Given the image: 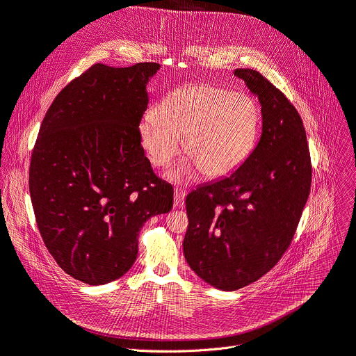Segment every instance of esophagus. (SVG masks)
<instances>
[{
    "label": "esophagus",
    "mask_w": 356,
    "mask_h": 356,
    "mask_svg": "<svg viewBox=\"0 0 356 356\" xmlns=\"http://www.w3.org/2000/svg\"><path fill=\"white\" fill-rule=\"evenodd\" d=\"M183 202H184V192L179 188H175V207L180 208L183 207Z\"/></svg>",
    "instance_id": "1"
}]
</instances>
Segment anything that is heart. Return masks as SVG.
<instances>
[{
  "instance_id": "obj_1",
  "label": "heart",
  "mask_w": 356,
  "mask_h": 356,
  "mask_svg": "<svg viewBox=\"0 0 356 356\" xmlns=\"http://www.w3.org/2000/svg\"><path fill=\"white\" fill-rule=\"evenodd\" d=\"M259 128V106L249 95L186 84L168 92L157 113L143 119L140 140L156 167L172 164L183 141L184 152L192 160L172 170V180H186L196 168L207 177H224L250 157Z\"/></svg>"
}]
</instances>
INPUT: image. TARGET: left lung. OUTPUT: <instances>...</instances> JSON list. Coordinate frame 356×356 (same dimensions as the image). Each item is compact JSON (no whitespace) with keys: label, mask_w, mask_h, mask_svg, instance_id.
I'll return each instance as SVG.
<instances>
[{"label":"left lung","mask_w":356,"mask_h":356,"mask_svg":"<svg viewBox=\"0 0 356 356\" xmlns=\"http://www.w3.org/2000/svg\"><path fill=\"white\" fill-rule=\"evenodd\" d=\"M261 106V136L236 172L186 197L183 253L209 285L236 291L268 273L289 247L310 195L312 160L296 107L256 70L238 68Z\"/></svg>","instance_id":"1"}]
</instances>
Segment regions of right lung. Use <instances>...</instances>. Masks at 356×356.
Instances as JSON below:
<instances>
[{
    "label": "right lung",
    "mask_w": 356,
    "mask_h": 356,
    "mask_svg": "<svg viewBox=\"0 0 356 356\" xmlns=\"http://www.w3.org/2000/svg\"><path fill=\"white\" fill-rule=\"evenodd\" d=\"M156 63L95 64L59 91L30 160L29 191L46 249L74 280L103 285L138 256L140 229L173 208L140 140Z\"/></svg>",
    "instance_id": "1"
}]
</instances>
